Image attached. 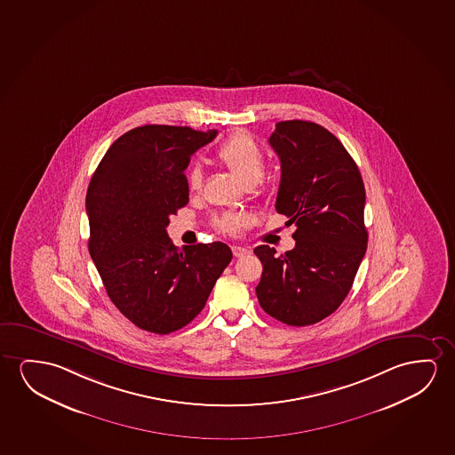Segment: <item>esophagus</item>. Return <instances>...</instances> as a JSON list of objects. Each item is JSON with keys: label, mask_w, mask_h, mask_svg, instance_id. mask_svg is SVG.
<instances>
[{"label": "esophagus", "mask_w": 455, "mask_h": 455, "mask_svg": "<svg viewBox=\"0 0 455 455\" xmlns=\"http://www.w3.org/2000/svg\"><path fill=\"white\" fill-rule=\"evenodd\" d=\"M231 251H233V255L236 258H243L249 253V249H245V247H239V245H233L231 247Z\"/></svg>", "instance_id": "1"}]
</instances>
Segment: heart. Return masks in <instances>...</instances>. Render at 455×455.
I'll list each match as a JSON object with an SVG mask.
<instances>
[{"label":"heart","mask_w":455,"mask_h":455,"mask_svg":"<svg viewBox=\"0 0 455 455\" xmlns=\"http://www.w3.org/2000/svg\"><path fill=\"white\" fill-rule=\"evenodd\" d=\"M219 161L228 167L244 185L258 183L264 175L266 156L249 132H236L225 139L218 148ZM186 181L191 191H197L204 183V171L198 164H192L186 171ZM244 214L227 212L214 220L219 231L227 235H236L245 225Z\"/></svg>","instance_id":"obj_1"}]
</instances>
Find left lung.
<instances>
[{"mask_svg": "<svg viewBox=\"0 0 455 455\" xmlns=\"http://www.w3.org/2000/svg\"><path fill=\"white\" fill-rule=\"evenodd\" d=\"M269 144L280 158L275 210L296 225V247L258 245V302L269 316L305 327L330 316L349 294L368 245L362 173L323 126L278 122Z\"/></svg>", "mask_w": 455, "mask_h": 455, "instance_id": "1", "label": "left lung"}]
</instances>
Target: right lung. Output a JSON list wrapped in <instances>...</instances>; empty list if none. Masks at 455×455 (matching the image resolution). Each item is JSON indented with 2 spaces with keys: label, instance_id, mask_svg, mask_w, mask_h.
<instances>
[{
  "label": "right lung",
  "instance_id": "add662e5",
  "mask_svg": "<svg viewBox=\"0 0 455 455\" xmlns=\"http://www.w3.org/2000/svg\"><path fill=\"white\" fill-rule=\"evenodd\" d=\"M216 136L189 126H138L109 147L91 180L89 251L112 303L139 329H183L233 258L224 243L178 251L165 230L189 202L192 153Z\"/></svg>",
  "mask_w": 455,
  "mask_h": 455
}]
</instances>
